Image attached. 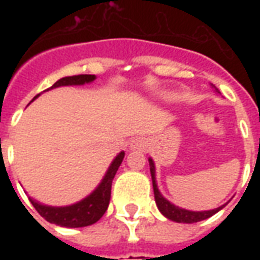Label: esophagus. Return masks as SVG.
<instances>
[{
  "instance_id": "obj_1",
  "label": "esophagus",
  "mask_w": 260,
  "mask_h": 260,
  "mask_svg": "<svg viewBox=\"0 0 260 260\" xmlns=\"http://www.w3.org/2000/svg\"><path fill=\"white\" fill-rule=\"evenodd\" d=\"M131 147L134 149V150H146L147 147V139L146 138H135L134 141L131 142Z\"/></svg>"
}]
</instances>
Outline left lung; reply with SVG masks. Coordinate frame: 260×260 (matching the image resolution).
<instances>
[{"instance_id":"obj_1","label":"left lung","mask_w":260,"mask_h":260,"mask_svg":"<svg viewBox=\"0 0 260 260\" xmlns=\"http://www.w3.org/2000/svg\"><path fill=\"white\" fill-rule=\"evenodd\" d=\"M149 164H150V174H152V182H153V191H154V199H156V205H157L158 210L163 213L164 216L173 221L177 223H198L202 220L212 217L213 214H216L218 210H221L224 207L220 206L214 210H207V212H191V210H185L178 206H174L173 203H170L163 195L158 192L157 184H156V177H154V164H153L152 158H149Z\"/></svg>"}]
</instances>
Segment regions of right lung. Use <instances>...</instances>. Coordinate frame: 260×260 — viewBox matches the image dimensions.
Segmentation results:
<instances>
[{
  "label": "right lung",
  "mask_w": 260,
  "mask_h": 260,
  "mask_svg": "<svg viewBox=\"0 0 260 260\" xmlns=\"http://www.w3.org/2000/svg\"><path fill=\"white\" fill-rule=\"evenodd\" d=\"M94 75H75V76H65L62 79L57 80L50 89L54 87H59V86H69V85H85L89 82L94 80ZM39 96V94H37ZM36 96V97H37ZM35 97V99H36ZM33 99V100H35ZM125 153L121 152L114 158V161L110 166L107 174L104 175L102 184L97 186L96 191L90 193V195L85 198L83 201L78 202L75 205L65 207H53L42 205L39 202L30 199L31 205L35 206L39 214L44 217L47 221L61 227H71V229H76V227H86V225H91L96 221H99L103 217V214L106 213L110 203V198H111V185H113V180L115 177L117 170L124 160Z\"/></svg>",
  "instance_id": "1"
}]
</instances>
